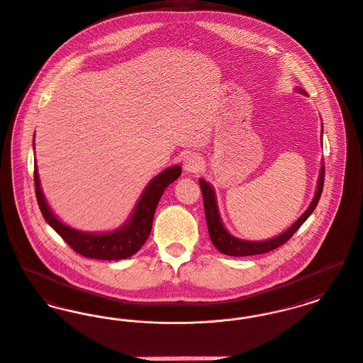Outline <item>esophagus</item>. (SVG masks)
Instances as JSON below:
<instances>
[{"mask_svg":"<svg viewBox=\"0 0 363 363\" xmlns=\"http://www.w3.org/2000/svg\"><path fill=\"white\" fill-rule=\"evenodd\" d=\"M201 160L196 155H187L183 160V169L186 170L187 173H194L201 168Z\"/></svg>","mask_w":363,"mask_h":363,"instance_id":"34e87169","label":"esophagus"}]
</instances>
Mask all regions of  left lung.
<instances>
[{"mask_svg":"<svg viewBox=\"0 0 363 363\" xmlns=\"http://www.w3.org/2000/svg\"><path fill=\"white\" fill-rule=\"evenodd\" d=\"M303 95H307L303 89H296ZM323 182H325V165L322 164L320 172H319V177H318V184H316V191H315L314 199L310 203V206L307 208V211L297 218L286 231H284L282 234L266 240V241H245L235 238L234 235H231L225 227L223 225V221L218 213V201H216V195L215 190L211 187L209 183H206L203 179H199V186H201V191H202V198H203V208H205V216H206V224H208V231H209V237L211 241L215 245V247L218 252H221L223 255L227 256H235V257H241V256H253V255H262L267 253L269 250H274L277 247H279L281 245H284L285 242L289 241L293 237V234L301 227V224L311 216V213L314 212L320 194L323 190Z\"/></svg>","mask_w":363,"mask_h":363,"instance_id":"left-lung-1","label":"left lung"}]
</instances>
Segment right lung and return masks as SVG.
Instances as JSON below:
<instances>
[{"label": "right lung", "mask_w": 363, "mask_h": 363, "mask_svg": "<svg viewBox=\"0 0 363 363\" xmlns=\"http://www.w3.org/2000/svg\"><path fill=\"white\" fill-rule=\"evenodd\" d=\"M182 174L179 165L157 174L139 198L133 213L120 228L110 233H84L62 223L49 209L40 184L37 165L34 168L35 196L40 211L49 225L81 256L97 260H122L133 256L145 245L152 227L157 205L165 189Z\"/></svg>", "instance_id": "1"}]
</instances>
